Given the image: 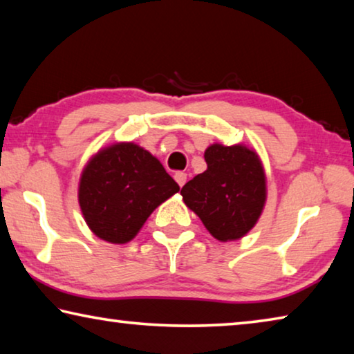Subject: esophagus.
<instances>
[{"label":"esophagus","instance_id":"1","mask_svg":"<svg viewBox=\"0 0 354 354\" xmlns=\"http://www.w3.org/2000/svg\"><path fill=\"white\" fill-rule=\"evenodd\" d=\"M175 179H176V183L179 184V187H183V185L185 184V181H187V175H185L184 171H176L175 173Z\"/></svg>","mask_w":354,"mask_h":354}]
</instances>
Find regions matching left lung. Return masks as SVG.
<instances>
[{
  "mask_svg": "<svg viewBox=\"0 0 354 354\" xmlns=\"http://www.w3.org/2000/svg\"><path fill=\"white\" fill-rule=\"evenodd\" d=\"M205 160L207 169L184 185L183 200L212 237L220 242L239 241L253 230L266 206L262 160L243 143H212Z\"/></svg>",
  "mask_w": 354,
  "mask_h": 354,
  "instance_id": "obj_1",
  "label": "left lung"
}]
</instances>
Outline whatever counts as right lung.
<instances>
[{
    "instance_id": "obj_1",
    "label": "right lung",
    "mask_w": 354,
    "mask_h": 354,
    "mask_svg": "<svg viewBox=\"0 0 354 354\" xmlns=\"http://www.w3.org/2000/svg\"><path fill=\"white\" fill-rule=\"evenodd\" d=\"M179 192L158 158L134 142L101 148L84 167L77 201L87 226L109 243H128L156 207Z\"/></svg>"
}]
</instances>
